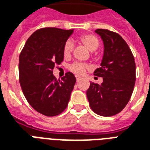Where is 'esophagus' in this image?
<instances>
[{
  "mask_svg": "<svg viewBox=\"0 0 150 150\" xmlns=\"http://www.w3.org/2000/svg\"><path fill=\"white\" fill-rule=\"evenodd\" d=\"M80 79H80V77H79V76H76V81H77V83L79 82V81Z\"/></svg>",
  "mask_w": 150,
  "mask_h": 150,
  "instance_id": "esophagus-1",
  "label": "esophagus"
}]
</instances>
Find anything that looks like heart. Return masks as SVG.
<instances>
[{"instance_id": "1", "label": "heart", "mask_w": 150, "mask_h": 150, "mask_svg": "<svg viewBox=\"0 0 150 150\" xmlns=\"http://www.w3.org/2000/svg\"><path fill=\"white\" fill-rule=\"evenodd\" d=\"M79 41L90 52H93L95 51L99 46L100 42L96 36L93 34H85L83 35L79 38ZM73 50V44L71 41H67L65 42L64 45V49H63V53L65 57H69L71 54ZM87 65L83 63L75 62L69 66V70L75 73L76 75H82L85 73L86 70L87 69Z\"/></svg>"}]
</instances>
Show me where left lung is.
I'll return each mask as SVG.
<instances>
[{
    "mask_svg": "<svg viewBox=\"0 0 150 150\" xmlns=\"http://www.w3.org/2000/svg\"><path fill=\"white\" fill-rule=\"evenodd\" d=\"M104 44L100 67L93 75L103 79L101 84L91 83L86 91L91 109L99 116H112L125 108L135 83V62L128 45L120 35L98 29Z\"/></svg>",
    "mask_w": 150,
    "mask_h": 150,
    "instance_id": "1",
    "label": "left lung"
}]
</instances>
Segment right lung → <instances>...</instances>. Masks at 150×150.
<instances>
[{
    "instance_id": "1",
    "label": "right lung",
    "mask_w": 150,
    "mask_h": 150,
    "mask_svg": "<svg viewBox=\"0 0 150 150\" xmlns=\"http://www.w3.org/2000/svg\"><path fill=\"white\" fill-rule=\"evenodd\" d=\"M73 32L56 27L38 30L27 39L19 56L23 93L34 109L46 116L64 111L76 82L71 72L66 73L61 81L52 74L55 64L64 60V45Z\"/></svg>"
}]
</instances>
